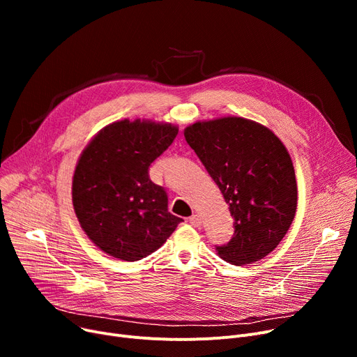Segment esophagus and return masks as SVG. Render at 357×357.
<instances>
[{"label": "esophagus", "instance_id": "34e87169", "mask_svg": "<svg viewBox=\"0 0 357 357\" xmlns=\"http://www.w3.org/2000/svg\"><path fill=\"white\" fill-rule=\"evenodd\" d=\"M190 222L192 224L194 227H199L201 226V217L198 214H194L190 217Z\"/></svg>", "mask_w": 357, "mask_h": 357}]
</instances>
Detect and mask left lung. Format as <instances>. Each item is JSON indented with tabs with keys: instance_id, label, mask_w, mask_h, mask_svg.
<instances>
[{
	"instance_id": "1",
	"label": "left lung",
	"mask_w": 357,
	"mask_h": 357,
	"mask_svg": "<svg viewBox=\"0 0 357 357\" xmlns=\"http://www.w3.org/2000/svg\"><path fill=\"white\" fill-rule=\"evenodd\" d=\"M188 144L229 204L234 234L217 246L231 265L269 255L288 233L296 211L295 171L273 131L241 117L198 121L183 131Z\"/></svg>"
}]
</instances>
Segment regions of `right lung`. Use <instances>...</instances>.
<instances>
[{
  "instance_id": "1",
  "label": "right lung",
  "mask_w": 357,
  "mask_h": 357,
  "mask_svg": "<svg viewBox=\"0 0 357 357\" xmlns=\"http://www.w3.org/2000/svg\"><path fill=\"white\" fill-rule=\"evenodd\" d=\"M178 127L121 120L104 127L75 167L72 202L82 230L107 255L136 261L158 250L182 218L149 166L172 144Z\"/></svg>"
}]
</instances>
